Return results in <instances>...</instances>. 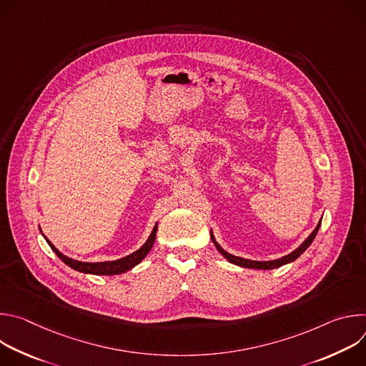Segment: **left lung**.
I'll use <instances>...</instances> for the list:
<instances>
[{"instance_id":"8db88e82","label":"left lung","mask_w":366,"mask_h":366,"mask_svg":"<svg viewBox=\"0 0 366 366\" xmlns=\"http://www.w3.org/2000/svg\"><path fill=\"white\" fill-rule=\"evenodd\" d=\"M320 224H322V220L319 222V224L316 226V229L311 232V234H310L295 250H292L291 253H288V254H285V256H282V257H280V259H274V260H252V259H244V257H240V256H234V254L226 252V250L217 243V240H216V237H214V234H213V230L210 232V236H212V240H213L214 246L217 247V250L229 260L230 264L237 265V267H242V268H249V269H275V268H280V267H282V265H287V264L294 262V260H295L298 256H301V254L307 250V247L312 243V240H315V237H316V234H317V232H319V229H320Z\"/></svg>"}]
</instances>
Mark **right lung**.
Segmentation results:
<instances>
[{"label":"right lung","mask_w":366,"mask_h":366,"mask_svg":"<svg viewBox=\"0 0 366 366\" xmlns=\"http://www.w3.org/2000/svg\"><path fill=\"white\" fill-rule=\"evenodd\" d=\"M40 229V227H39ZM156 232H158V223L154 224L150 236L147 237V240L144 242V244L137 249L136 252L122 257V259H117V260H107V262H82V260H76V259H72L66 254H64L54 243H51L41 232L40 229V233L43 234V237L46 239L47 244L51 247V250H54L61 260H64V262L78 271V272H82V274H92V275H119V274H124L130 269H133L136 265H139L142 260L147 256V253L150 252L154 240H156Z\"/></svg>","instance_id":"obj_1"}]
</instances>
